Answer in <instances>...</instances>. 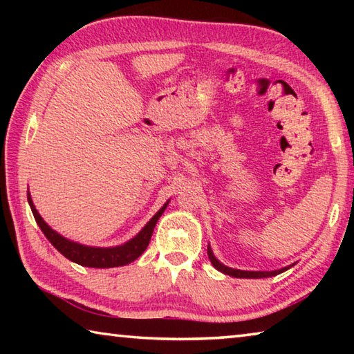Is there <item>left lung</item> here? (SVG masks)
Segmentation results:
<instances>
[{"instance_id": "left-lung-1", "label": "left lung", "mask_w": 354, "mask_h": 354, "mask_svg": "<svg viewBox=\"0 0 354 354\" xmlns=\"http://www.w3.org/2000/svg\"><path fill=\"white\" fill-rule=\"evenodd\" d=\"M207 256H209V259H211L212 266L217 268L218 272L230 274V277H234V278H268V277H274V274L283 273L287 270V268H289V267H286V268H281V270H274V272H245V270H236V268L226 267V266H223V263H220L214 257L211 247H207Z\"/></svg>"}]
</instances>
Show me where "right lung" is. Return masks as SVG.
I'll return each instance as SVG.
<instances>
[{"label": "right lung", "instance_id": "add662e5", "mask_svg": "<svg viewBox=\"0 0 354 354\" xmlns=\"http://www.w3.org/2000/svg\"><path fill=\"white\" fill-rule=\"evenodd\" d=\"M28 201H29V206H31L35 221H37V225L40 226L41 232L46 236L48 241L53 243V247H55L59 253L67 257V259L80 263V266L93 267V268L120 267L136 261L137 257L147 250L149 241H151L154 226L158 223L159 217L164 214L167 207V206L160 207L159 212L148 221L139 234H137L134 239H131V241L124 245H120V247H113V248H93V247H86V245L71 242L68 239L57 234L56 231H53L51 227L45 223L44 218L39 215L37 209H35V206L32 205V200L31 196H29V194H28Z\"/></svg>", "mask_w": 354, "mask_h": 354}]
</instances>
